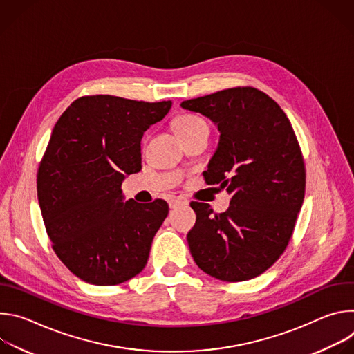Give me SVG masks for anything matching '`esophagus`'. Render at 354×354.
<instances>
[{"mask_svg": "<svg viewBox=\"0 0 354 354\" xmlns=\"http://www.w3.org/2000/svg\"><path fill=\"white\" fill-rule=\"evenodd\" d=\"M185 205H186V201L182 200V198H179V197H172V198L169 200V207H171V209H176V207L185 206Z\"/></svg>", "mask_w": 354, "mask_h": 354, "instance_id": "1", "label": "esophagus"}]
</instances>
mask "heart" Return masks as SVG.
<instances>
[{"mask_svg":"<svg viewBox=\"0 0 354 354\" xmlns=\"http://www.w3.org/2000/svg\"><path fill=\"white\" fill-rule=\"evenodd\" d=\"M172 129L180 140H185L197 133L209 131V124L205 119H201L200 116L185 113V115H179L174 119Z\"/></svg>","mask_w":354,"mask_h":354,"instance_id":"b5f03b06","label":"heart"}]
</instances>
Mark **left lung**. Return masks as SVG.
<instances>
[{"label": "left lung", "instance_id": "8db88e82", "mask_svg": "<svg viewBox=\"0 0 354 354\" xmlns=\"http://www.w3.org/2000/svg\"><path fill=\"white\" fill-rule=\"evenodd\" d=\"M180 106L217 123L218 148L203 178L231 196L220 214L192 201L190 254L218 280L258 277L286 250L304 201L306 164L292 126L277 102L254 86L228 88Z\"/></svg>", "mask_w": 354, "mask_h": 354}]
</instances>
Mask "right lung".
Returning <instances> with one entry per match:
<instances>
[{"mask_svg": "<svg viewBox=\"0 0 354 354\" xmlns=\"http://www.w3.org/2000/svg\"><path fill=\"white\" fill-rule=\"evenodd\" d=\"M171 106V100L86 95L53 129L37 169V198L55 254L86 283L116 286L147 265L169 207L162 198L123 203L120 186L141 169L144 131Z\"/></svg>", "mask_w": 354, "mask_h": 354, "instance_id": "add662e5", "label": "right lung"}]
</instances>
